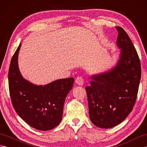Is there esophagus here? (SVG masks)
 <instances>
[{"label": "esophagus", "instance_id": "obj_1", "mask_svg": "<svg viewBox=\"0 0 147 147\" xmlns=\"http://www.w3.org/2000/svg\"><path fill=\"white\" fill-rule=\"evenodd\" d=\"M75 83L77 84V85L82 86L83 85V80L82 77H77L76 79L75 80Z\"/></svg>", "mask_w": 147, "mask_h": 147}]
</instances>
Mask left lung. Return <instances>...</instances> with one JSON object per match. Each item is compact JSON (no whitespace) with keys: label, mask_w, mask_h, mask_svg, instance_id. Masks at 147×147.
<instances>
[{"label":"left lung","mask_w":147,"mask_h":147,"mask_svg":"<svg viewBox=\"0 0 147 147\" xmlns=\"http://www.w3.org/2000/svg\"><path fill=\"white\" fill-rule=\"evenodd\" d=\"M116 45L121 49L117 63L111 69L90 76L85 89L92 123L111 128L122 123L135 105L141 79V64L131 40L117 26Z\"/></svg>","instance_id":"8db88e82"}]
</instances>
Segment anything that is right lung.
<instances>
[{"mask_svg": "<svg viewBox=\"0 0 147 147\" xmlns=\"http://www.w3.org/2000/svg\"><path fill=\"white\" fill-rule=\"evenodd\" d=\"M21 43L11 59L8 80L12 105L17 114L33 128L47 131L61 123L65 99L72 90L73 78L37 85L24 79L18 66Z\"/></svg>", "mask_w": 147, "mask_h": 147, "instance_id": "right-lung-1", "label": "right lung"}]
</instances>
